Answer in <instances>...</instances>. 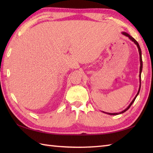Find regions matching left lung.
Returning <instances> with one entry per match:
<instances>
[{
    "mask_svg": "<svg viewBox=\"0 0 153 153\" xmlns=\"http://www.w3.org/2000/svg\"><path fill=\"white\" fill-rule=\"evenodd\" d=\"M122 34H123V35H126V37H128V38L129 39H130L131 41H132L133 42H134V43L136 45H137V48H138V51H139V58H140V71H139V82H140V85H139V91H138V92H137V95H136V96L135 97V98L134 99V100H132L130 104H129V105L128 107H127V108H126L125 110H123V111L120 112V113H108V112H104V113H106V114H109V115H118V114H122V113H123V112H125L126 111H127V110H128L129 108H130V106H131L132 104L134 103V102L135 101V99H136V97H137V95H139V91H140V89H141V74L142 69H143V61H142V56H141V48H140V47H139V43H137V41H136L134 37H132L131 36V35H129L128 33H126V32H122Z\"/></svg>",
    "mask_w": 153,
    "mask_h": 153,
    "instance_id": "8db88e82",
    "label": "left lung"
}]
</instances>
